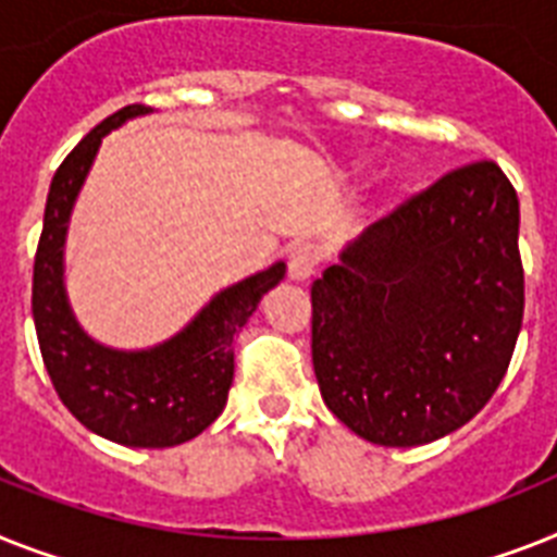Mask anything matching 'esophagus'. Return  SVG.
<instances>
[{"label":"esophagus","mask_w":557,"mask_h":557,"mask_svg":"<svg viewBox=\"0 0 557 557\" xmlns=\"http://www.w3.org/2000/svg\"><path fill=\"white\" fill-rule=\"evenodd\" d=\"M321 261V250L315 242H296V245L289 247V278H296V282H305L315 273Z\"/></svg>","instance_id":"obj_1"}]
</instances>
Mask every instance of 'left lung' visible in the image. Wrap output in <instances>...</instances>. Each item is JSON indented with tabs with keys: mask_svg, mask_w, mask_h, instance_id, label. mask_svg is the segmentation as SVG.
I'll list each match as a JSON object with an SVG mask.
<instances>
[{
	"mask_svg": "<svg viewBox=\"0 0 557 557\" xmlns=\"http://www.w3.org/2000/svg\"><path fill=\"white\" fill-rule=\"evenodd\" d=\"M518 196L470 162L367 227L312 282L321 398L356 435L418 447L484 410L523 321Z\"/></svg>",
	"mask_w": 557,
	"mask_h": 557,
	"instance_id": "1",
	"label": "left lung"
}]
</instances>
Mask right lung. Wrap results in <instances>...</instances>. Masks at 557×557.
<instances>
[{"instance_id": "obj_1", "label": "right lung", "mask_w": 557, "mask_h": 557, "mask_svg": "<svg viewBox=\"0 0 557 557\" xmlns=\"http://www.w3.org/2000/svg\"><path fill=\"white\" fill-rule=\"evenodd\" d=\"M139 113H147L145 104L116 110L59 164L36 247L34 324L64 407L102 438L159 449L196 438L222 416L233 384V338L261 296L284 278V261L222 289L182 333L150 350H110L82 333L62 287L67 219L104 133Z\"/></svg>"}]
</instances>
